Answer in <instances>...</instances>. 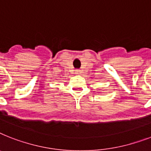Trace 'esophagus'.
Returning <instances> with one entry per match:
<instances>
[{"instance_id": "esophagus-1", "label": "esophagus", "mask_w": 151, "mask_h": 151, "mask_svg": "<svg viewBox=\"0 0 151 151\" xmlns=\"http://www.w3.org/2000/svg\"><path fill=\"white\" fill-rule=\"evenodd\" d=\"M75 73H77V74H80V73H81V70H76Z\"/></svg>"}]
</instances>
